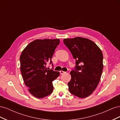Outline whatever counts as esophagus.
<instances>
[{"instance_id":"esophagus-1","label":"esophagus","mask_w":120,"mask_h":120,"mask_svg":"<svg viewBox=\"0 0 120 120\" xmlns=\"http://www.w3.org/2000/svg\"><path fill=\"white\" fill-rule=\"evenodd\" d=\"M60 75H63V74H65V73H66V72H65V71H60Z\"/></svg>"}]
</instances>
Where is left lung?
<instances>
[{"mask_svg":"<svg viewBox=\"0 0 120 120\" xmlns=\"http://www.w3.org/2000/svg\"><path fill=\"white\" fill-rule=\"evenodd\" d=\"M64 43L75 60V70L70 72L69 90L79 98L88 97L100 82L103 70V53L95 42L86 38H65Z\"/></svg>","mask_w":120,"mask_h":120,"instance_id":"8db88e82","label":"left lung"}]
</instances>
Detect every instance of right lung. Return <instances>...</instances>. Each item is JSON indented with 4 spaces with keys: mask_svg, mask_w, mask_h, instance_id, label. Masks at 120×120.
<instances>
[{
    "mask_svg": "<svg viewBox=\"0 0 120 120\" xmlns=\"http://www.w3.org/2000/svg\"><path fill=\"white\" fill-rule=\"evenodd\" d=\"M60 42L59 39H35L21 53L20 71L24 82L36 98H45L53 91L52 82L60 72L47 70L46 65L49 61L52 63V55Z\"/></svg>",
    "mask_w": 120,
    "mask_h": 120,
    "instance_id": "obj_1",
    "label": "right lung"
}]
</instances>
